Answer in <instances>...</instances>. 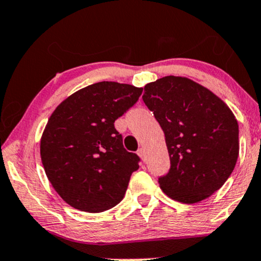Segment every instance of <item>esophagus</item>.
<instances>
[{
    "mask_svg": "<svg viewBox=\"0 0 261 261\" xmlns=\"http://www.w3.org/2000/svg\"><path fill=\"white\" fill-rule=\"evenodd\" d=\"M137 154L140 155V158L142 159L143 162L146 161V152H144V149H143V148H140L139 150H137Z\"/></svg>",
    "mask_w": 261,
    "mask_h": 261,
    "instance_id": "obj_1",
    "label": "esophagus"
}]
</instances>
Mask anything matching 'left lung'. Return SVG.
Returning a JSON list of instances; mask_svg holds the SVG:
<instances>
[{
  "mask_svg": "<svg viewBox=\"0 0 261 261\" xmlns=\"http://www.w3.org/2000/svg\"><path fill=\"white\" fill-rule=\"evenodd\" d=\"M165 135L170 156L159 177L166 196L186 204L208 198L236 165L238 122L231 109L202 85L181 76L147 84L142 96Z\"/></svg>",
  "mask_w": 261,
  "mask_h": 261,
  "instance_id": "obj_1",
  "label": "left lung"
}]
</instances>
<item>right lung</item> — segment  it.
I'll list each match as a JSON object with an SVG mask.
<instances>
[{
  "label": "right lung",
  "mask_w": 261,
  "mask_h": 261,
  "mask_svg": "<svg viewBox=\"0 0 261 261\" xmlns=\"http://www.w3.org/2000/svg\"><path fill=\"white\" fill-rule=\"evenodd\" d=\"M141 95L133 85L102 81L73 93L52 113L41 161L56 192L73 208L100 213L124 198L141 159L124 148L114 122Z\"/></svg>",
  "instance_id": "right-lung-1"
}]
</instances>
